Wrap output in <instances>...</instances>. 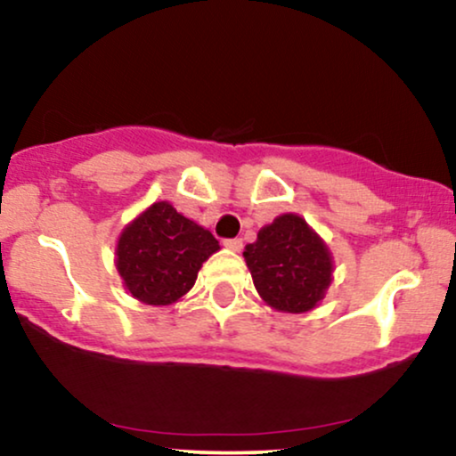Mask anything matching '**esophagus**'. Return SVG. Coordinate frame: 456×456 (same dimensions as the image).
I'll return each instance as SVG.
<instances>
[{
	"mask_svg": "<svg viewBox=\"0 0 456 456\" xmlns=\"http://www.w3.org/2000/svg\"><path fill=\"white\" fill-rule=\"evenodd\" d=\"M223 244L227 246L229 250H240V248H242V240H240V238H227V240H223Z\"/></svg>",
	"mask_w": 456,
	"mask_h": 456,
	"instance_id": "34e87169",
	"label": "esophagus"
}]
</instances>
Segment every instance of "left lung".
<instances>
[{
    "label": "left lung",
    "mask_w": 456,
    "mask_h": 456,
    "mask_svg": "<svg viewBox=\"0 0 456 456\" xmlns=\"http://www.w3.org/2000/svg\"><path fill=\"white\" fill-rule=\"evenodd\" d=\"M244 259L259 296L276 311H311L332 281L326 244L296 214L261 229L257 242L244 248Z\"/></svg>",
    "instance_id": "1"
}]
</instances>
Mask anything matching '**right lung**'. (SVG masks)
Here are the masks:
<instances>
[{"label": "right lung", "instance_id": "add662e5", "mask_svg": "<svg viewBox=\"0 0 456 456\" xmlns=\"http://www.w3.org/2000/svg\"><path fill=\"white\" fill-rule=\"evenodd\" d=\"M218 248V240L208 229L160 201L124 229L118 270L137 300L165 306L195 285L203 261Z\"/></svg>", "mask_w": 456, "mask_h": 456}]
</instances>
